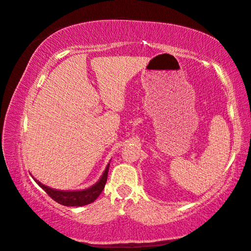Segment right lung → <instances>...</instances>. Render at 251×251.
<instances>
[{
  "label": "right lung",
  "mask_w": 251,
  "mask_h": 251,
  "mask_svg": "<svg viewBox=\"0 0 251 251\" xmlns=\"http://www.w3.org/2000/svg\"><path fill=\"white\" fill-rule=\"evenodd\" d=\"M108 171L109 165L105 168L103 175L101 176L100 181L95 183L91 188L82 190V191H59V190H54L49 188V186H45L41 182L36 181V179L35 181L48 193L49 197H51L52 199L60 204H63V206H85V204L93 202L100 196L102 190L104 189V185L107 183L108 178Z\"/></svg>",
  "instance_id": "add662e5"
}]
</instances>
